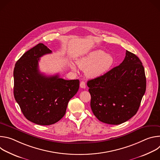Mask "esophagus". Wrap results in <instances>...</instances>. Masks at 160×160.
<instances>
[{"label": "esophagus", "mask_w": 160, "mask_h": 160, "mask_svg": "<svg viewBox=\"0 0 160 160\" xmlns=\"http://www.w3.org/2000/svg\"><path fill=\"white\" fill-rule=\"evenodd\" d=\"M80 87H81V88H85L86 87V85H85V82H83V81H82V82H80Z\"/></svg>", "instance_id": "34e87169"}]
</instances>
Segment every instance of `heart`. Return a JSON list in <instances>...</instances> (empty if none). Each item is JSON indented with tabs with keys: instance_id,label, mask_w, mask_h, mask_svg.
<instances>
[{
	"instance_id": "1",
	"label": "heart",
	"mask_w": 160,
	"mask_h": 160,
	"mask_svg": "<svg viewBox=\"0 0 160 160\" xmlns=\"http://www.w3.org/2000/svg\"><path fill=\"white\" fill-rule=\"evenodd\" d=\"M113 61L111 55L106 54L102 50H96L81 58L77 61V64L81 70H86L85 74L88 77L94 78L108 70ZM73 69H75L74 66Z\"/></svg>"
}]
</instances>
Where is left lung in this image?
Listing matches in <instances>:
<instances>
[{"label":"left lung","mask_w":160,"mask_h":160,"mask_svg":"<svg viewBox=\"0 0 160 160\" xmlns=\"http://www.w3.org/2000/svg\"><path fill=\"white\" fill-rule=\"evenodd\" d=\"M90 107L101 122L119 125L138 112L146 92L144 68L139 58L127 51L123 62L102 76L87 82Z\"/></svg>","instance_id":"8db88e82"}]
</instances>
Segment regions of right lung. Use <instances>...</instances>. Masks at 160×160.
I'll use <instances>...</instances> for the list:
<instances>
[{
    "label": "right lung",
    "instance_id": "right-lung-1",
    "mask_svg": "<svg viewBox=\"0 0 160 160\" xmlns=\"http://www.w3.org/2000/svg\"><path fill=\"white\" fill-rule=\"evenodd\" d=\"M50 53L44 44H37L18 60L13 73L16 102L28 120L40 125L54 124L64 116L68 102L80 85L79 80H66L59 75L40 72V58Z\"/></svg>",
    "mask_w": 160,
    "mask_h": 160
}]
</instances>
